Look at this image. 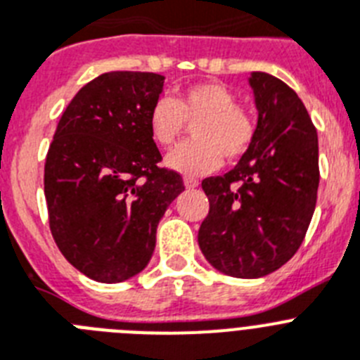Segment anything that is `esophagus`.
Masks as SVG:
<instances>
[{
	"instance_id": "34e87169",
	"label": "esophagus",
	"mask_w": 360,
	"mask_h": 360,
	"mask_svg": "<svg viewBox=\"0 0 360 360\" xmlns=\"http://www.w3.org/2000/svg\"><path fill=\"white\" fill-rule=\"evenodd\" d=\"M185 186L186 188H195V186H199V181L194 177H185Z\"/></svg>"
}]
</instances>
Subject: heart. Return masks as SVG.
Segmentation results:
<instances>
[{
  "instance_id": "1",
  "label": "heart",
  "mask_w": 360,
  "mask_h": 360,
  "mask_svg": "<svg viewBox=\"0 0 360 360\" xmlns=\"http://www.w3.org/2000/svg\"><path fill=\"white\" fill-rule=\"evenodd\" d=\"M195 141L181 144L166 157V166L183 175H203L219 168L223 155L238 159L255 139V122L236 95L219 82L190 86L177 98L161 96L150 110V131L161 146H172L186 129Z\"/></svg>"
}]
</instances>
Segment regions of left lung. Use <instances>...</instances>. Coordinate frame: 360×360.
Here are the masks:
<instances>
[{
	"instance_id": "obj_1",
	"label": "left lung",
	"mask_w": 360,
	"mask_h": 360,
	"mask_svg": "<svg viewBox=\"0 0 360 360\" xmlns=\"http://www.w3.org/2000/svg\"><path fill=\"white\" fill-rule=\"evenodd\" d=\"M255 139L225 175L203 179L210 203L198 243L234 278H262L295 256L315 212L319 137L298 95L280 78L250 72Z\"/></svg>"
}]
</instances>
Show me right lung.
Segmentation results:
<instances>
[{"label":"right lung","instance_id":"obj_1","mask_svg":"<svg viewBox=\"0 0 360 360\" xmlns=\"http://www.w3.org/2000/svg\"><path fill=\"white\" fill-rule=\"evenodd\" d=\"M155 72L96 77L63 111L45 159V199L60 252L102 283H119L148 265L157 225L185 190L150 131L162 93Z\"/></svg>","mask_w":360,"mask_h":360}]
</instances>
